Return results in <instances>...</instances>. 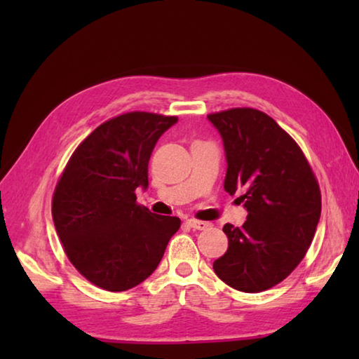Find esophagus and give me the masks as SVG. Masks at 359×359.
Returning <instances> with one entry per match:
<instances>
[{
  "label": "esophagus",
  "instance_id": "obj_1",
  "mask_svg": "<svg viewBox=\"0 0 359 359\" xmlns=\"http://www.w3.org/2000/svg\"><path fill=\"white\" fill-rule=\"evenodd\" d=\"M188 226H191L193 229H205L210 226L209 222H203V220H194V218H190V220H187Z\"/></svg>",
  "mask_w": 359,
  "mask_h": 359
}]
</instances>
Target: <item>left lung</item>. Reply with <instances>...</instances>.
<instances>
[{"mask_svg":"<svg viewBox=\"0 0 359 359\" xmlns=\"http://www.w3.org/2000/svg\"><path fill=\"white\" fill-rule=\"evenodd\" d=\"M208 118L223 141L224 190L239 191L248 212L241 228L223 226L228 250L214 271L231 288L259 293L306 257L320 222V187L299 145L269 115L238 107Z\"/></svg>","mask_w":359,"mask_h":359,"instance_id":"obj_1","label":"left lung"}]
</instances>
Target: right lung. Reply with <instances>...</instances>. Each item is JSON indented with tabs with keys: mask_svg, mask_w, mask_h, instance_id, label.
Segmentation results:
<instances>
[{
	"mask_svg": "<svg viewBox=\"0 0 359 359\" xmlns=\"http://www.w3.org/2000/svg\"><path fill=\"white\" fill-rule=\"evenodd\" d=\"M177 117L128 112L100 125L79 145L60 177L52 218L66 255L96 287L126 291L144 282L180 228L136 203L149 187L155 144Z\"/></svg>",
	"mask_w": 359,
	"mask_h": 359,
	"instance_id": "1",
	"label": "right lung"
}]
</instances>
